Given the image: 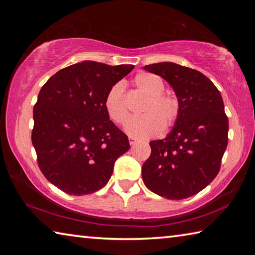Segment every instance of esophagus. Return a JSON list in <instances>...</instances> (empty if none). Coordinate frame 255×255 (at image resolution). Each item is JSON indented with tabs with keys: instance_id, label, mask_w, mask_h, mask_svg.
Listing matches in <instances>:
<instances>
[{
	"instance_id": "34e87169",
	"label": "esophagus",
	"mask_w": 255,
	"mask_h": 255,
	"mask_svg": "<svg viewBox=\"0 0 255 255\" xmlns=\"http://www.w3.org/2000/svg\"><path fill=\"white\" fill-rule=\"evenodd\" d=\"M129 144H130L131 146H133L136 144V139L133 137H129Z\"/></svg>"
}]
</instances>
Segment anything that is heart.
I'll return each instance as SVG.
<instances>
[{"label": "heart", "instance_id": "b5f03b06", "mask_svg": "<svg viewBox=\"0 0 255 255\" xmlns=\"http://www.w3.org/2000/svg\"><path fill=\"white\" fill-rule=\"evenodd\" d=\"M133 83L138 89L149 96L144 112L127 123L125 130L133 138H149L158 135L163 128H170L179 115V102L169 94L163 93L165 84L161 76L153 73L138 74ZM105 108L109 118L118 125L126 123L129 111L124 98L123 83L115 84L108 91Z\"/></svg>", "mask_w": 255, "mask_h": 255}]
</instances>
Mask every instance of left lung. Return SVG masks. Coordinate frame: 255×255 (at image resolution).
<instances>
[{"instance_id":"1","label":"left lung","mask_w":255,"mask_h":255,"mask_svg":"<svg viewBox=\"0 0 255 255\" xmlns=\"http://www.w3.org/2000/svg\"><path fill=\"white\" fill-rule=\"evenodd\" d=\"M143 68L163 77L179 102L171 132L149 143L152 153L141 167L143 181L158 196L184 199L205 189L221 169L228 141L223 98L199 71L170 62Z\"/></svg>"}]
</instances>
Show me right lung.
Masks as SVG:
<instances>
[{
    "mask_svg": "<svg viewBox=\"0 0 255 255\" xmlns=\"http://www.w3.org/2000/svg\"><path fill=\"white\" fill-rule=\"evenodd\" d=\"M132 68L85 60L58 71L41 88L31 140L42 174L62 191L83 196L100 190L130 147L108 116L105 100Z\"/></svg>",
    "mask_w": 255,
    "mask_h": 255,
    "instance_id": "1",
    "label": "right lung"
}]
</instances>
